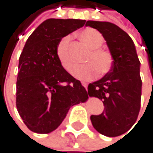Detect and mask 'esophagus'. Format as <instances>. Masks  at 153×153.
Segmentation results:
<instances>
[{
  "mask_svg": "<svg viewBox=\"0 0 153 153\" xmlns=\"http://www.w3.org/2000/svg\"><path fill=\"white\" fill-rule=\"evenodd\" d=\"M82 85L85 88V89H87V86H88V84H87V82H82Z\"/></svg>",
  "mask_w": 153,
  "mask_h": 153,
  "instance_id": "1",
  "label": "esophagus"
}]
</instances>
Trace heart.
<instances>
[{
	"label": "heart",
	"mask_w": 153,
	"mask_h": 153,
	"mask_svg": "<svg viewBox=\"0 0 153 153\" xmlns=\"http://www.w3.org/2000/svg\"><path fill=\"white\" fill-rule=\"evenodd\" d=\"M77 36L82 42L90 49L83 59L85 64L76 68L73 71V75L79 80L88 81L94 77L96 71L101 76L106 74L112 68L114 59L110 51L101 48L105 43V38L102 34L96 29L88 27L80 31ZM71 39L70 36H65L60 38L55 50L60 65L70 73H71L74 66L70 54Z\"/></svg>",
	"instance_id": "heart-1"
}]
</instances>
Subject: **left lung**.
Listing matches in <instances>:
<instances>
[{"label":"left lung","mask_w":153,"mask_h":153,"mask_svg":"<svg viewBox=\"0 0 153 153\" xmlns=\"http://www.w3.org/2000/svg\"><path fill=\"white\" fill-rule=\"evenodd\" d=\"M86 26L102 34L113 56L110 71L88 85V94L103 101L105 110L91 116L94 128L107 137H117L128 131L136 122L141 98L140 62L131 37L109 22L87 21Z\"/></svg>","instance_id":"left-lung-1"}]
</instances>
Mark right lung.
I'll return each mask as SVG.
<instances>
[{"label": "right lung", "mask_w": 153, "mask_h": 153, "mask_svg": "<svg viewBox=\"0 0 153 153\" xmlns=\"http://www.w3.org/2000/svg\"><path fill=\"white\" fill-rule=\"evenodd\" d=\"M85 20L48 19L28 37L19 58L16 107L26 127L46 134L55 130L69 109L88 99L79 80L56 56L59 40L84 25Z\"/></svg>", "instance_id": "obj_1"}]
</instances>
